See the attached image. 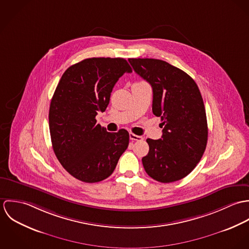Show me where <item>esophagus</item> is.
<instances>
[{"mask_svg": "<svg viewBox=\"0 0 249 249\" xmlns=\"http://www.w3.org/2000/svg\"><path fill=\"white\" fill-rule=\"evenodd\" d=\"M129 138L130 140L132 141H142V138L141 136H138V135H135L133 133H129Z\"/></svg>", "mask_w": 249, "mask_h": 249, "instance_id": "esophagus-1", "label": "esophagus"}]
</instances>
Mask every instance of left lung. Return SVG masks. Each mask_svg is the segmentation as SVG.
<instances>
[{
	"instance_id": "left-lung-1",
	"label": "left lung",
	"mask_w": 249,
	"mask_h": 249,
	"mask_svg": "<svg viewBox=\"0 0 249 249\" xmlns=\"http://www.w3.org/2000/svg\"><path fill=\"white\" fill-rule=\"evenodd\" d=\"M135 72L152 87V112L161 117L163 135L146 139L145 173L171 183L187 177L200 161L208 140L206 112L195 80L170 63L153 58H129Z\"/></svg>"
}]
</instances>
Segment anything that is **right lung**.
I'll use <instances>...</instances> for the list:
<instances>
[{"label":"right lung","mask_w":249,"mask_h":249,"mask_svg":"<svg viewBox=\"0 0 249 249\" xmlns=\"http://www.w3.org/2000/svg\"><path fill=\"white\" fill-rule=\"evenodd\" d=\"M131 71L124 58L92 57L71 65L57 84L49 111L53 148L63 168L82 182L110 177L128 146L125 129L107 132L96 116L106 111L118 79Z\"/></svg>","instance_id":"obj_1"}]
</instances>
